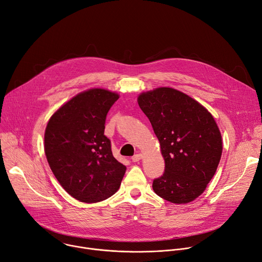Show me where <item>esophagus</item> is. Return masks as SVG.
I'll return each instance as SVG.
<instances>
[{"label":"esophagus","instance_id":"34e87169","mask_svg":"<svg viewBox=\"0 0 262 262\" xmlns=\"http://www.w3.org/2000/svg\"><path fill=\"white\" fill-rule=\"evenodd\" d=\"M142 158H143V156L141 155V153H137V155H135V156L132 157V161H133V162H138V161L142 160Z\"/></svg>","mask_w":262,"mask_h":262}]
</instances>
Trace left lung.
<instances>
[{
    "label": "left lung",
    "mask_w": 262,
    "mask_h": 262,
    "mask_svg": "<svg viewBox=\"0 0 262 262\" xmlns=\"http://www.w3.org/2000/svg\"><path fill=\"white\" fill-rule=\"evenodd\" d=\"M138 105L149 118L165 160L152 188L174 204H186L207 187L222 156V136L213 116L195 99L172 88L143 92Z\"/></svg>",
    "instance_id": "8db88e82"
}]
</instances>
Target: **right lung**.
Masks as SVG:
<instances>
[{"label":"right lung","mask_w":262,"mask_h":262,"mask_svg":"<svg viewBox=\"0 0 262 262\" xmlns=\"http://www.w3.org/2000/svg\"><path fill=\"white\" fill-rule=\"evenodd\" d=\"M118 98L109 90L89 89L61 105L46 125V160L60 185L80 202L110 198L125 176L126 166L113 157L104 135L106 113Z\"/></svg>","instance_id":"obj_1"}]
</instances>
